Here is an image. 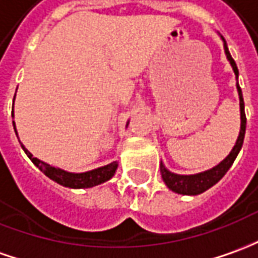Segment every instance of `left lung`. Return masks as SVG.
<instances>
[{"label":"left lung","mask_w":258,"mask_h":258,"mask_svg":"<svg viewBox=\"0 0 258 258\" xmlns=\"http://www.w3.org/2000/svg\"><path fill=\"white\" fill-rule=\"evenodd\" d=\"M222 39L225 42V53L229 59V62L232 64L233 70H234V75L236 78H239V69L236 66L234 59L229 52L227 48V43H226L225 38L222 36ZM237 92H239V99H240V118H241V124H240V134L236 145L233 147L232 152L226 157L219 165L215 168H212L209 171H205L202 173H196V175H178V173L169 172L165 166L161 164V175H162V179L165 182V185L168 188L176 192V194H182V195H199L205 190H208L212 188L215 183H217L219 180L225 176V173L229 171V168L233 165L234 159L237 157V154L241 150V145L244 141V134H246V113H244V101H243V94H241V89H240L239 83H237Z\"/></svg>","instance_id":"1"}]
</instances>
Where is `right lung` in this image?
Segmentation results:
<instances>
[{
    "label": "right lung",
    "instance_id": "add662e5",
    "mask_svg": "<svg viewBox=\"0 0 258 258\" xmlns=\"http://www.w3.org/2000/svg\"><path fill=\"white\" fill-rule=\"evenodd\" d=\"M14 99H15V97H14ZM12 115H14V111H12ZM14 130H15V122H14ZM15 133H17V130H15ZM21 147L24 148V151H25L26 155L29 157V159H31L33 164L38 166L48 178L57 182V183L62 185V186H68V188L79 189L96 186V185L103 183V182H106V180L110 179V178L114 175L115 169H117V166H118V164L114 161V162H111V164H108V165L101 166V168H97V169H93V171H89V172H66V171H63L60 168H55V166L45 164V162H42V161H39L38 158H35L32 154L28 151L22 144H21Z\"/></svg>",
    "mask_w": 258,
    "mask_h": 258
}]
</instances>
